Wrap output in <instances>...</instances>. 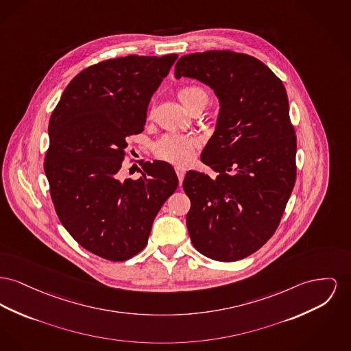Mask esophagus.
I'll return each mask as SVG.
<instances>
[{"label": "esophagus", "instance_id": "34e87169", "mask_svg": "<svg viewBox=\"0 0 351 351\" xmlns=\"http://www.w3.org/2000/svg\"><path fill=\"white\" fill-rule=\"evenodd\" d=\"M175 171H176L178 178H179V182H180V183H183L184 176H186V168H184V167H180V165H176V167H175Z\"/></svg>", "mask_w": 351, "mask_h": 351}]
</instances>
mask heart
I'll use <instances>...</instances> for the list:
<instances>
[{
  "mask_svg": "<svg viewBox=\"0 0 351 351\" xmlns=\"http://www.w3.org/2000/svg\"><path fill=\"white\" fill-rule=\"evenodd\" d=\"M178 97L182 101V104L186 106V110H189L195 104H206L208 102V93L199 86H186L180 88ZM197 145V139L191 135L167 134L154 145V151L155 155L162 160L178 165H186L193 156L195 148Z\"/></svg>",
  "mask_w": 351,
  "mask_h": 351,
  "instance_id": "b5f03b06",
  "label": "heart"
}]
</instances>
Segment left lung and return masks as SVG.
Instances as JSON below:
<instances>
[{
  "label": "left lung",
  "instance_id": "obj_1",
  "mask_svg": "<svg viewBox=\"0 0 351 351\" xmlns=\"http://www.w3.org/2000/svg\"><path fill=\"white\" fill-rule=\"evenodd\" d=\"M175 77L209 86L220 104L202 154L219 175L188 171L183 182L191 241L208 258L241 260L273 236L295 182L287 90L261 61L229 50L183 56Z\"/></svg>",
  "mask_w": 351,
  "mask_h": 351
}]
</instances>
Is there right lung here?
<instances>
[{
	"instance_id": "1",
	"label": "right lung",
	"mask_w": 351,
	"mask_h": 351,
	"mask_svg": "<svg viewBox=\"0 0 351 351\" xmlns=\"http://www.w3.org/2000/svg\"><path fill=\"white\" fill-rule=\"evenodd\" d=\"M178 54L128 56L82 70L49 122L45 173L63 227L88 252L124 261L147 245L155 216L179 186L173 167L142 163L121 179L125 139L143 131L147 107Z\"/></svg>"
}]
</instances>
